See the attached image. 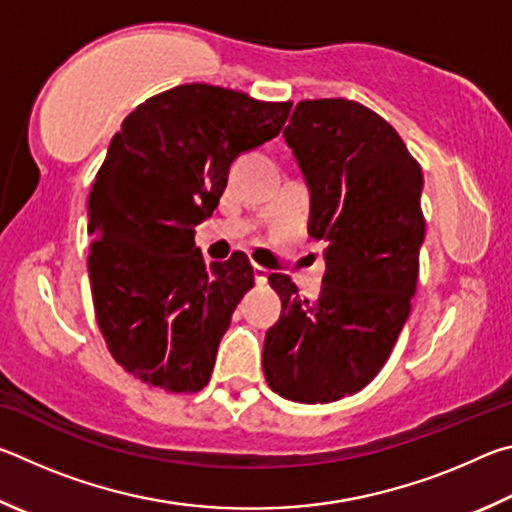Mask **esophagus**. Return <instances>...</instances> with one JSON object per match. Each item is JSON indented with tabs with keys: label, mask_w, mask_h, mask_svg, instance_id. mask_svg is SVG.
Returning <instances> with one entry per match:
<instances>
[{
	"label": "esophagus",
	"mask_w": 512,
	"mask_h": 512,
	"mask_svg": "<svg viewBox=\"0 0 512 512\" xmlns=\"http://www.w3.org/2000/svg\"><path fill=\"white\" fill-rule=\"evenodd\" d=\"M253 275H255V282L259 284V287H262V284H266L268 282V271L264 266H253Z\"/></svg>",
	"instance_id": "34e87169"
}]
</instances>
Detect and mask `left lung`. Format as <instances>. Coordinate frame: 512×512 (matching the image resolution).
I'll use <instances>...</instances> for the list:
<instances>
[{
	"mask_svg": "<svg viewBox=\"0 0 512 512\" xmlns=\"http://www.w3.org/2000/svg\"><path fill=\"white\" fill-rule=\"evenodd\" d=\"M309 187V237L325 241L323 289L287 275L264 339V375L284 400L327 404L370 384L409 318L424 241L422 169L395 128L357 101H300L284 128Z\"/></svg>",
	"mask_w": 512,
	"mask_h": 512,
	"instance_id": "1",
	"label": "left lung"
}]
</instances>
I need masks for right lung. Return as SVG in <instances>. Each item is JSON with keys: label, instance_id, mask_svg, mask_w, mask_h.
I'll list each match as a JSON object with an SVG mask.
<instances>
[{"label": "right lung", "instance_id": "1", "mask_svg": "<svg viewBox=\"0 0 512 512\" xmlns=\"http://www.w3.org/2000/svg\"><path fill=\"white\" fill-rule=\"evenodd\" d=\"M291 101L187 83L124 119L88 198L97 323L124 370L167 393L210 381L232 311L253 289L244 253L203 259L196 225L219 205L230 164L282 131Z\"/></svg>", "mask_w": 512, "mask_h": 512}]
</instances>
